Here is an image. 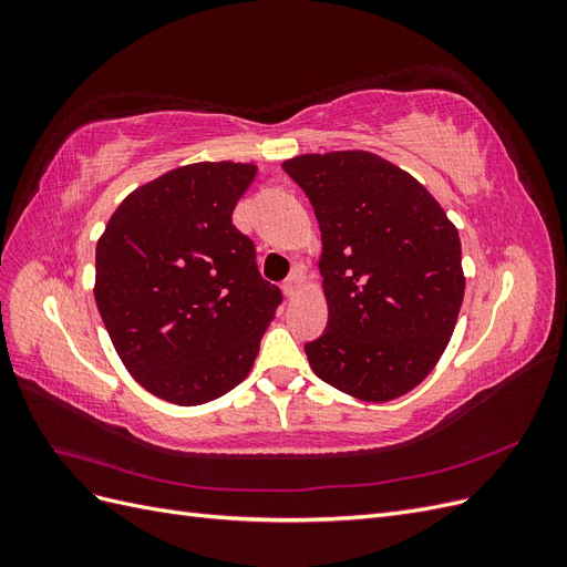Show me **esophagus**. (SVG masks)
<instances>
[{
  "instance_id": "esophagus-1",
  "label": "esophagus",
  "mask_w": 567,
  "mask_h": 567,
  "mask_svg": "<svg viewBox=\"0 0 567 567\" xmlns=\"http://www.w3.org/2000/svg\"><path fill=\"white\" fill-rule=\"evenodd\" d=\"M300 288H302V271H293V277H290V279L284 284L286 298H296Z\"/></svg>"
}]
</instances>
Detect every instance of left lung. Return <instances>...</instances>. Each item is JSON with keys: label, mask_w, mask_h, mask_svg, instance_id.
Returning a JSON list of instances; mask_svg holds the SVG:
<instances>
[{"label": "left lung", "mask_w": 567, "mask_h": 567, "mask_svg": "<svg viewBox=\"0 0 567 567\" xmlns=\"http://www.w3.org/2000/svg\"><path fill=\"white\" fill-rule=\"evenodd\" d=\"M284 169L321 229L329 329L305 346L323 383L390 402L435 369L466 290L454 221L406 169L371 151L305 153Z\"/></svg>", "instance_id": "1"}]
</instances>
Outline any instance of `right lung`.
Segmentation results:
<instances>
[{
    "mask_svg": "<svg viewBox=\"0 0 567 567\" xmlns=\"http://www.w3.org/2000/svg\"><path fill=\"white\" fill-rule=\"evenodd\" d=\"M252 163H192L117 205L96 244L94 300L117 357L158 400L196 406L250 373L281 293L234 227Z\"/></svg>",
    "mask_w": 567,
    "mask_h": 567,
    "instance_id": "obj_1",
    "label": "right lung"
}]
</instances>
